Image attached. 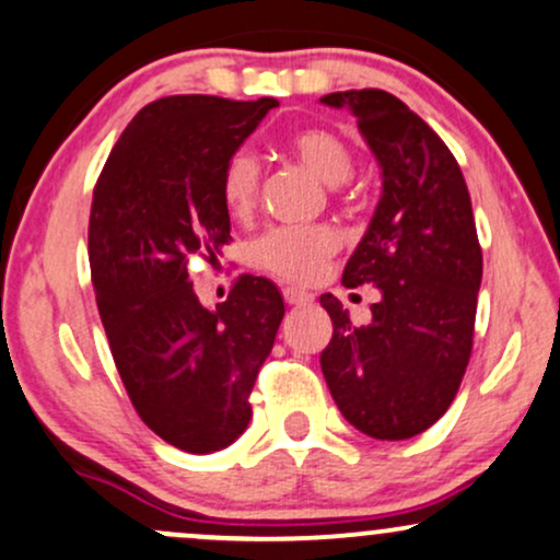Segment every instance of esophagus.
<instances>
[{
	"mask_svg": "<svg viewBox=\"0 0 560 560\" xmlns=\"http://www.w3.org/2000/svg\"><path fill=\"white\" fill-rule=\"evenodd\" d=\"M284 300L289 302V305H311L313 294L305 292V289H300V287H284Z\"/></svg>",
	"mask_w": 560,
	"mask_h": 560,
	"instance_id": "obj_1",
	"label": "esophagus"
}]
</instances>
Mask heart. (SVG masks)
<instances>
[{
  "instance_id": "b5f03b06",
  "label": "heart",
  "mask_w": 560,
  "mask_h": 560,
  "mask_svg": "<svg viewBox=\"0 0 560 560\" xmlns=\"http://www.w3.org/2000/svg\"><path fill=\"white\" fill-rule=\"evenodd\" d=\"M294 155L324 184L337 186L352 176V152L337 133L324 128H302L289 139ZM260 191V165L249 150H236L221 173V199L231 218H247ZM337 231L316 226H276L253 244V262L287 281L316 279L324 262L337 253Z\"/></svg>"
}]
</instances>
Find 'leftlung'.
<instances>
[{"mask_svg":"<svg viewBox=\"0 0 560 560\" xmlns=\"http://www.w3.org/2000/svg\"><path fill=\"white\" fill-rule=\"evenodd\" d=\"M358 118L382 168V199L347 260L342 284H374L371 324L355 326L334 294L320 371L342 416L374 440H408L455 400L474 345L481 247L464 173L447 144L382 89L320 96Z\"/></svg>","mask_w":560,"mask_h":560,"instance_id":"8db88e82","label":"left lung"}]
</instances>
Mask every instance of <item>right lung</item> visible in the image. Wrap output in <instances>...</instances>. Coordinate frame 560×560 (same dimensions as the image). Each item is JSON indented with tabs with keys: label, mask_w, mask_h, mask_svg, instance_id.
<instances>
[{
	"label": "right lung",
	"mask_w": 560,
	"mask_h": 560,
	"mask_svg": "<svg viewBox=\"0 0 560 560\" xmlns=\"http://www.w3.org/2000/svg\"><path fill=\"white\" fill-rule=\"evenodd\" d=\"M273 107L271 96L150 102L94 186L89 266L113 361L141 421L186 453H215L247 429L249 392L284 318L273 281L244 273L208 311L186 268L229 244L223 165Z\"/></svg>",
	"instance_id": "obj_1"
}]
</instances>
